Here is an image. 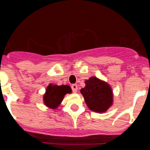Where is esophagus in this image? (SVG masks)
<instances>
[{
  "label": "esophagus",
  "mask_w": 150,
  "mask_h": 150,
  "mask_svg": "<svg viewBox=\"0 0 150 150\" xmlns=\"http://www.w3.org/2000/svg\"><path fill=\"white\" fill-rule=\"evenodd\" d=\"M71 88H72L73 92H74V93H76V91H77V85L76 84H73L72 86H71Z\"/></svg>",
  "instance_id": "34e87169"
}]
</instances>
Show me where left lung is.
<instances>
[{"instance_id": "obj_1", "label": "left lung", "mask_w": 150, "mask_h": 150, "mask_svg": "<svg viewBox=\"0 0 150 150\" xmlns=\"http://www.w3.org/2000/svg\"><path fill=\"white\" fill-rule=\"evenodd\" d=\"M86 86L80 89L85 102L91 110L105 112L113 104V92L107 82L96 76H91L85 81Z\"/></svg>"}]
</instances>
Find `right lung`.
<instances>
[{
	"label": "right lung",
	"mask_w": 150,
	"mask_h": 150,
	"mask_svg": "<svg viewBox=\"0 0 150 150\" xmlns=\"http://www.w3.org/2000/svg\"><path fill=\"white\" fill-rule=\"evenodd\" d=\"M72 89L68 85L58 86L50 83L46 87V91L43 96V104L52 110H55L62 104L66 94H71Z\"/></svg>",
	"instance_id": "add662e5"
}]
</instances>
